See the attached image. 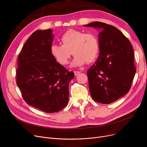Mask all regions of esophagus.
Instances as JSON below:
<instances>
[{
  "mask_svg": "<svg viewBox=\"0 0 147 147\" xmlns=\"http://www.w3.org/2000/svg\"><path fill=\"white\" fill-rule=\"evenodd\" d=\"M81 72H80V71H74V74H75V76H76V75H78V74H80Z\"/></svg>",
  "mask_w": 147,
  "mask_h": 147,
  "instance_id": "esophagus-1",
  "label": "esophagus"
}]
</instances>
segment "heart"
I'll return each instance as SVG.
<instances>
[{"label":"heart","instance_id":"obj_1","mask_svg":"<svg viewBox=\"0 0 147 147\" xmlns=\"http://www.w3.org/2000/svg\"><path fill=\"white\" fill-rule=\"evenodd\" d=\"M60 40L62 45L51 46L50 53L57 62L62 65L68 63L72 54L75 55L72 63L73 66H80L86 62H94L100 54L99 39L94 33L69 30L63 34Z\"/></svg>","mask_w":147,"mask_h":147}]
</instances>
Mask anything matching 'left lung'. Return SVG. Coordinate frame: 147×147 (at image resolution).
<instances>
[{"instance_id": "8db88e82", "label": "left lung", "mask_w": 147, "mask_h": 147, "mask_svg": "<svg viewBox=\"0 0 147 147\" xmlns=\"http://www.w3.org/2000/svg\"><path fill=\"white\" fill-rule=\"evenodd\" d=\"M85 27L99 30L98 58L87 71L89 90L96 102L110 104L126 95L136 73L130 41L113 25L93 22Z\"/></svg>"}]
</instances>
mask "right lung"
Returning a JSON list of instances; mask_svg holds the SVG:
<instances>
[{"label": "right lung", "mask_w": 147, "mask_h": 147, "mask_svg": "<svg viewBox=\"0 0 147 147\" xmlns=\"http://www.w3.org/2000/svg\"><path fill=\"white\" fill-rule=\"evenodd\" d=\"M53 30H37L25 42L18 59L16 84L28 105L49 113L65 108L69 84L74 73L56 62L50 53Z\"/></svg>", "instance_id": "1"}]
</instances>
